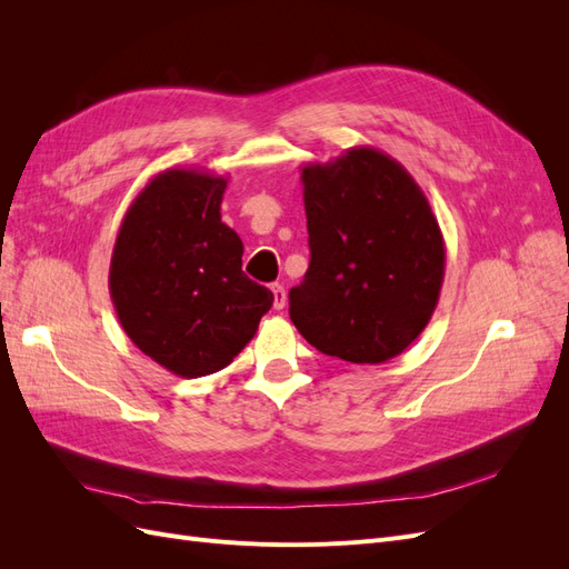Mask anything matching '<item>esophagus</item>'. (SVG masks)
I'll use <instances>...</instances> for the list:
<instances>
[{
    "mask_svg": "<svg viewBox=\"0 0 569 569\" xmlns=\"http://www.w3.org/2000/svg\"><path fill=\"white\" fill-rule=\"evenodd\" d=\"M270 289H272V306H274V311H282L284 303H287V291H284V287L274 282Z\"/></svg>",
    "mask_w": 569,
    "mask_h": 569,
    "instance_id": "esophagus-1",
    "label": "esophagus"
}]
</instances>
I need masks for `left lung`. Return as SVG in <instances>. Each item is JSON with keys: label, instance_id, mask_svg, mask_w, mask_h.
<instances>
[{"label": "left lung", "instance_id": "8db88e82", "mask_svg": "<svg viewBox=\"0 0 569 569\" xmlns=\"http://www.w3.org/2000/svg\"><path fill=\"white\" fill-rule=\"evenodd\" d=\"M311 266L289 291L303 339L349 363L403 353L439 303L446 247L420 184L375 147L301 168Z\"/></svg>", "mask_w": 569, "mask_h": 569}]
</instances>
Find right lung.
Here are the masks:
<instances>
[{"label": "right lung", "instance_id": "add662e5", "mask_svg": "<svg viewBox=\"0 0 569 569\" xmlns=\"http://www.w3.org/2000/svg\"><path fill=\"white\" fill-rule=\"evenodd\" d=\"M226 187L228 178L197 168L153 176L130 203L111 253L120 327L180 377L228 368L272 306V291L242 270V239L220 220Z\"/></svg>", "mask_w": 569, "mask_h": 569}]
</instances>
